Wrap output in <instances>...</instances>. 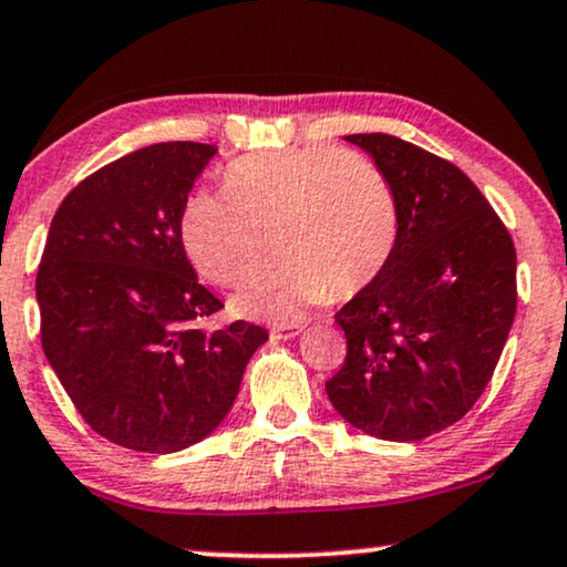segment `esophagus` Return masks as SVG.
Returning <instances> with one entry per match:
<instances>
[{
  "label": "esophagus",
  "mask_w": 567,
  "mask_h": 567,
  "mask_svg": "<svg viewBox=\"0 0 567 567\" xmlns=\"http://www.w3.org/2000/svg\"><path fill=\"white\" fill-rule=\"evenodd\" d=\"M302 333V328L299 326H276L270 328V339H278V341H286V339H295Z\"/></svg>",
  "instance_id": "34e87169"
}]
</instances>
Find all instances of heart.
I'll return each instance as SVG.
<instances>
[{"label": "heart", "mask_w": 567, "mask_h": 567, "mask_svg": "<svg viewBox=\"0 0 567 567\" xmlns=\"http://www.w3.org/2000/svg\"><path fill=\"white\" fill-rule=\"evenodd\" d=\"M226 192L192 194L181 241L209 284L239 286L265 249L276 260L230 297L244 318L295 320L307 307L360 295L400 241V205L386 173L341 146L249 155L226 167Z\"/></svg>", "instance_id": "obj_1"}]
</instances>
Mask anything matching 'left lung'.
<instances>
[{
	"label": "left lung",
	"mask_w": 567,
	"mask_h": 567,
	"mask_svg": "<svg viewBox=\"0 0 567 567\" xmlns=\"http://www.w3.org/2000/svg\"><path fill=\"white\" fill-rule=\"evenodd\" d=\"M386 173L400 241L337 312L347 360L326 394L349 425L421 442L457 423L492 381L513 328L515 244L457 165L389 134H352Z\"/></svg>",
	"instance_id": "8db88e82"
}]
</instances>
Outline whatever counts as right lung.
<instances>
[{"label":"right lung","instance_id":"1","mask_svg":"<svg viewBox=\"0 0 567 567\" xmlns=\"http://www.w3.org/2000/svg\"><path fill=\"white\" fill-rule=\"evenodd\" d=\"M218 146L163 142L83 178L54 213L37 272L41 347L91 431L167 454L209 436L268 331L199 323L223 302L181 241L194 181Z\"/></svg>","mask_w":567,"mask_h":567}]
</instances>
